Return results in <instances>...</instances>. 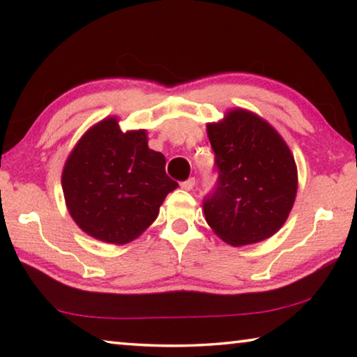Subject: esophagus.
Masks as SVG:
<instances>
[{
  "label": "esophagus",
  "mask_w": 357,
  "mask_h": 357,
  "mask_svg": "<svg viewBox=\"0 0 357 357\" xmlns=\"http://www.w3.org/2000/svg\"><path fill=\"white\" fill-rule=\"evenodd\" d=\"M193 187H195V178H189L184 183H181V189L184 190H192Z\"/></svg>",
  "instance_id": "obj_1"
}]
</instances>
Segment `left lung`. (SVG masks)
Here are the masks:
<instances>
[{
    "mask_svg": "<svg viewBox=\"0 0 357 357\" xmlns=\"http://www.w3.org/2000/svg\"><path fill=\"white\" fill-rule=\"evenodd\" d=\"M208 137L219 173L203 200L208 225L234 247L271 238L285 223L298 192L291 151L273 126L243 108L208 124Z\"/></svg>",
    "mask_w": 357,
    "mask_h": 357,
    "instance_id": "obj_1",
    "label": "left lung"
}]
</instances>
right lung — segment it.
<instances>
[{
	"label": "right lung",
	"mask_w": 357,
	"mask_h": 357,
	"mask_svg": "<svg viewBox=\"0 0 357 357\" xmlns=\"http://www.w3.org/2000/svg\"><path fill=\"white\" fill-rule=\"evenodd\" d=\"M61 184L77 225L110 244L140 236L178 187L167 176L164 154L148 148L146 130L123 132L116 118L102 119L78 140Z\"/></svg>",
	"instance_id": "right-lung-1"
}]
</instances>
